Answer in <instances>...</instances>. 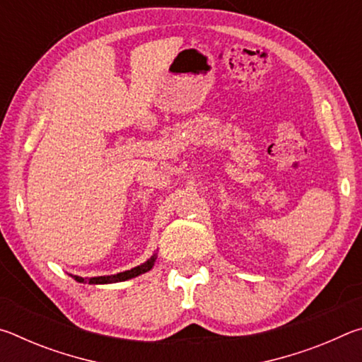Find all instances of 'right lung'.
I'll list each match as a JSON object with an SVG mask.
<instances>
[{"label":"right lung","instance_id":"1","mask_svg":"<svg viewBox=\"0 0 362 362\" xmlns=\"http://www.w3.org/2000/svg\"><path fill=\"white\" fill-rule=\"evenodd\" d=\"M155 260H156V254L151 255V259L146 260L142 265H139L132 269H127V272H122L118 274H112V276H97V278H89V279H84L81 276H73L75 278L78 283H86L88 281L89 284H108V283H119V281H126V279H131V278H136L139 274L150 272L155 265Z\"/></svg>","mask_w":362,"mask_h":362}]
</instances>
